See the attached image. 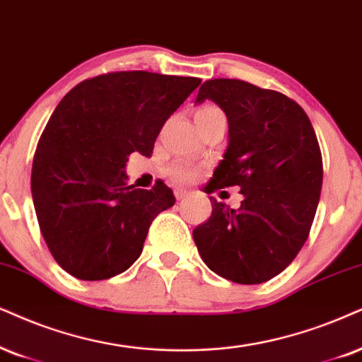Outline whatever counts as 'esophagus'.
<instances>
[{"label": "esophagus", "mask_w": 362, "mask_h": 362, "mask_svg": "<svg viewBox=\"0 0 362 362\" xmlns=\"http://www.w3.org/2000/svg\"><path fill=\"white\" fill-rule=\"evenodd\" d=\"M173 194H175L177 200H182V199H185L187 195H189V190H185V189H180V187H177V189L173 190Z\"/></svg>", "instance_id": "esophagus-1"}]
</instances>
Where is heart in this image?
<instances>
[{"instance_id": "b5f03b06", "label": "heart", "mask_w": 362, "mask_h": 362, "mask_svg": "<svg viewBox=\"0 0 362 362\" xmlns=\"http://www.w3.org/2000/svg\"><path fill=\"white\" fill-rule=\"evenodd\" d=\"M215 115H222V110L214 107V105H202V107L197 108L195 122L205 120V118ZM165 173L177 184H187V182H192L197 177V167L190 162H173L172 165L165 168Z\"/></svg>"}]
</instances>
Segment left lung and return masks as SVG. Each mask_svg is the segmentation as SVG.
<instances>
[{"instance_id":"obj_1","label":"left lung","mask_w":362,"mask_h":362,"mask_svg":"<svg viewBox=\"0 0 362 362\" xmlns=\"http://www.w3.org/2000/svg\"><path fill=\"white\" fill-rule=\"evenodd\" d=\"M212 100L227 115L228 145L207 194L237 185L234 210L210 197L212 215L194 228L210 271L237 284H262L289 265L308 240L322 189V157L299 103L242 80L215 78L197 103Z\"/></svg>"}]
</instances>
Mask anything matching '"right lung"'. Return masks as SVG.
I'll return each instance as SVG.
<instances>
[{
    "label": "right lung",
    "mask_w": 362,
    "mask_h": 362,
    "mask_svg": "<svg viewBox=\"0 0 362 362\" xmlns=\"http://www.w3.org/2000/svg\"><path fill=\"white\" fill-rule=\"evenodd\" d=\"M194 76L113 71L63 97L36 147L31 194L59 267L81 281L125 272L150 223L175 204L172 189L127 184L130 153L148 157L163 123L200 85Z\"/></svg>",
    "instance_id": "right-lung-1"
}]
</instances>
